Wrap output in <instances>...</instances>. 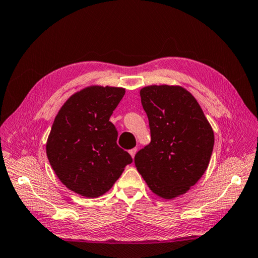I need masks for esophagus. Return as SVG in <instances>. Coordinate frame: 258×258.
<instances>
[{"label":"esophagus","instance_id":"34e87169","mask_svg":"<svg viewBox=\"0 0 258 258\" xmlns=\"http://www.w3.org/2000/svg\"><path fill=\"white\" fill-rule=\"evenodd\" d=\"M136 152H138V149H136V147H135V149H132V150H130V154H131V156H132L133 158H134V156H135V154H136Z\"/></svg>","mask_w":258,"mask_h":258}]
</instances>
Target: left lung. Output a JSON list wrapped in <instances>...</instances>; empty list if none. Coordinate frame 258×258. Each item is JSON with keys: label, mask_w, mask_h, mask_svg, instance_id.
Masks as SVG:
<instances>
[{"label": "left lung", "mask_w": 258, "mask_h": 258, "mask_svg": "<svg viewBox=\"0 0 258 258\" xmlns=\"http://www.w3.org/2000/svg\"><path fill=\"white\" fill-rule=\"evenodd\" d=\"M151 143L134 162L150 189L162 199L185 194L205 173L214 132L195 97L182 86L151 85L140 92Z\"/></svg>", "instance_id": "8db88e82"}]
</instances>
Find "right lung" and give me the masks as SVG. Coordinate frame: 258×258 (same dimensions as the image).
Wrapping results in <instances>:
<instances>
[{
    "label": "right lung",
    "instance_id": "obj_1",
    "mask_svg": "<svg viewBox=\"0 0 258 258\" xmlns=\"http://www.w3.org/2000/svg\"><path fill=\"white\" fill-rule=\"evenodd\" d=\"M125 89L89 86L64 103L52 125L46 155L58 179L87 199L105 194L133 162L117 145L109 117Z\"/></svg>",
    "mask_w": 258,
    "mask_h": 258
}]
</instances>
